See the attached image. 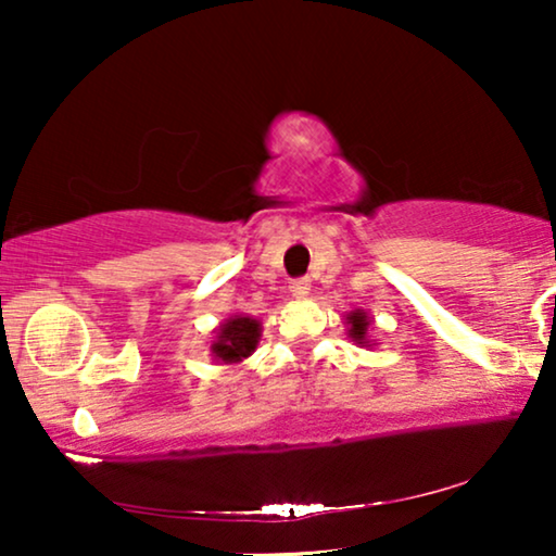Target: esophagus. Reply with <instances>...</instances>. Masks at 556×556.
Returning <instances> with one entry per match:
<instances>
[{
    "label": "esophagus",
    "mask_w": 556,
    "mask_h": 556,
    "mask_svg": "<svg viewBox=\"0 0 556 556\" xmlns=\"http://www.w3.org/2000/svg\"><path fill=\"white\" fill-rule=\"evenodd\" d=\"M288 291H291L293 299H306L308 291H311V280L308 278H295V280H291V286H288Z\"/></svg>",
    "instance_id": "esophagus-1"
}]
</instances>
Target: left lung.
Wrapping results in <instances>:
<instances>
[{
  "mask_svg": "<svg viewBox=\"0 0 556 556\" xmlns=\"http://www.w3.org/2000/svg\"><path fill=\"white\" fill-rule=\"evenodd\" d=\"M346 324H349V337H352V341L369 346V326H371L369 316L364 314L362 308H356L346 316Z\"/></svg>",
  "mask_w": 556,
  "mask_h": 556,
  "instance_id": "1",
  "label": "left lung"
}]
</instances>
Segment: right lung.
Instances as JSON below:
<instances>
[{
    "label": "right lung",
    "mask_w": 556,
    "mask_h": 556,
    "mask_svg": "<svg viewBox=\"0 0 556 556\" xmlns=\"http://www.w3.org/2000/svg\"><path fill=\"white\" fill-rule=\"evenodd\" d=\"M217 339L212 341L210 352L217 362L238 364L248 359L261 341V321L253 316H230L225 324H219L215 331Z\"/></svg>",
    "instance_id": "right-lung-1"
}]
</instances>
